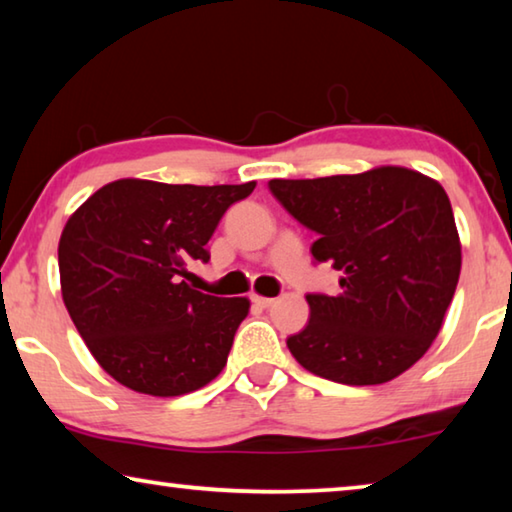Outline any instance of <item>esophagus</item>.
I'll use <instances>...</instances> for the list:
<instances>
[{
    "label": "esophagus",
    "mask_w": 512,
    "mask_h": 512,
    "mask_svg": "<svg viewBox=\"0 0 512 512\" xmlns=\"http://www.w3.org/2000/svg\"><path fill=\"white\" fill-rule=\"evenodd\" d=\"M250 299H253V303L259 305V308H271V305L276 303V299H271V296H259V294H253Z\"/></svg>",
    "instance_id": "obj_1"
}]
</instances>
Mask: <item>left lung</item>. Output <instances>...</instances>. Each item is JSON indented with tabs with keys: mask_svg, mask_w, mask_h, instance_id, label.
Returning <instances> with one entry per match:
<instances>
[{
	"mask_svg": "<svg viewBox=\"0 0 512 512\" xmlns=\"http://www.w3.org/2000/svg\"><path fill=\"white\" fill-rule=\"evenodd\" d=\"M273 197L317 234L315 262L342 273L340 294H308L310 322L289 335L312 375L375 386L409 370L444 324L462 246L439 181L384 165L322 179H271Z\"/></svg>",
	"mask_w": 512,
	"mask_h": 512,
	"instance_id": "obj_1",
	"label": "left lung"
}]
</instances>
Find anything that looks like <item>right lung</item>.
Wrapping results in <instances>:
<instances>
[{"label": "right lung", "mask_w": 512, "mask_h": 512, "mask_svg": "<svg viewBox=\"0 0 512 512\" xmlns=\"http://www.w3.org/2000/svg\"><path fill=\"white\" fill-rule=\"evenodd\" d=\"M255 190L119 179L68 218L59 239L61 296L89 352L131 391L174 398L220 375L246 319L243 296L202 294L188 266L223 213Z\"/></svg>", "instance_id": "add662e5"}]
</instances>
